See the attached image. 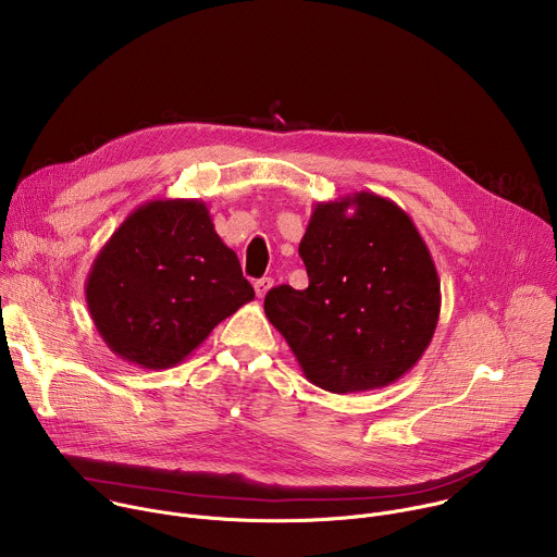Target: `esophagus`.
Returning <instances> with one entry per match:
<instances>
[{
  "instance_id": "obj_1",
  "label": "esophagus",
  "mask_w": 557,
  "mask_h": 557,
  "mask_svg": "<svg viewBox=\"0 0 557 557\" xmlns=\"http://www.w3.org/2000/svg\"><path fill=\"white\" fill-rule=\"evenodd\" d=\"M271 286H273V280H271V277H260V280H256V284H253L258 297H264Z\"/></svg>"
}]
</instances>
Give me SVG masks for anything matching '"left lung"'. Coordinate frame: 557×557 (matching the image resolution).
<instances>
[{"label":"left lung","instance_id":"left-lung-1","mask_svg":"<svg viewBox=\"0 0 557 557\" xmlns=\"http://www.w3.org/2000/svg\"><path fill=\"white\" fill-rule=\"evenodd\" d=\"M299 258L308 286L271 288L264 312L310 383L368 392L417 366L438 324L441 282L399 205L372 191L317 202Z\"/></svg>","mask_w":557,"mask_h":557}]
</instances>
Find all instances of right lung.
<instances>
[{
    "label": "right lung",
    "mask_w": 557,
    "mask_h": 557,
    "mask_svg": "<svg viewBox=\"0 0 557 557\" xmlns=\"http://www.w3.org/2000/svg\"><path fill=\"white\" fill-rule=\"evenodd\" d=\"M256 297L200 200H149L112 233L86 280L92 322L121 359L165 370Z\"/></svg>",
    "instance_id": "right-lung-1"
}]
</instances>
